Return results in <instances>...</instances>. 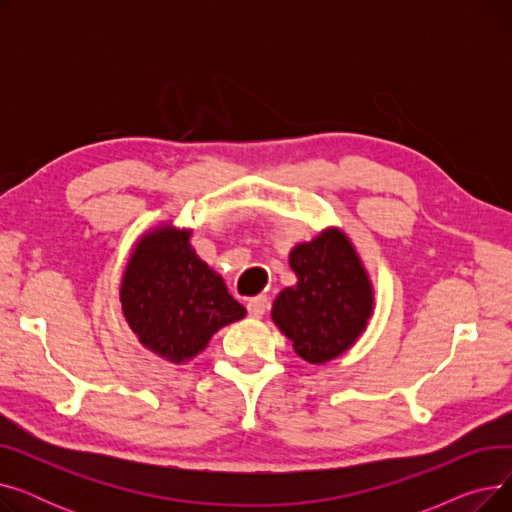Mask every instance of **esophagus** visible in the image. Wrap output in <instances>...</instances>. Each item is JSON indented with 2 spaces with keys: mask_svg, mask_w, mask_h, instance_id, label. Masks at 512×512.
<instances>
[{
  "mask_svg": "<svg viewBox=\"0 0 512 512\" xmlns=\"http://www.w3.org/2000/svg\"><path fill=\"white\" fill-rule=\"evenodd\" d=\"M267 307H270V301H267V297H263V294H259L255 299H249L247 303V311L251 317H263Z\"/></svg>",
  "mask_w": 512,
  "mask_h": 512,
  "instance_id": "1",
  "label": "esophagus"
}]
</instances>
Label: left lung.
I'll list each match as a JSON object with an SVG mask.
<instances>
[{"label":"left lung","mask_w":512,"mask_h":512,"mask_svg":"<svg viewBox=\"0 0 512 512\" xmlns=\"http://www.w3.org/2000/svg\"><path fill=\"white\" fill-rule=\"evenodd\" d=\"M288 263L297 284L278 294L272 321L301 359L324 365L365 332L375 309L373 282L353 240L338 226L297 242Z\"/></svg>","instance_id":"1"}]
</instances>
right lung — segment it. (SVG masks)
<instances>
[{
    "mask_svg": "<svg viewBox=\"0 0 512 512\" xmlns=\"http://www.w3.org/2000/svg\"><path fill=\"white\" fill-rule=\"evenodd\" d=\"M193 228L159 222L134 242L120 280L122 315L139 342L174 365L191 363L247 309L197 255Z\"/></svg>",
    "mask_w": 512,
    "mask_h": 512,
    "instance_id": "1",
    "label": "right lung"
}]
</instances>
